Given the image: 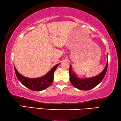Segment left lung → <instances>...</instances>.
Segmentation results:
<instances>
[{
	"instance_id": "left-lung-1",
	"label": "left lung",
	"mask_w": 121,
	"mask_h": 121,
	"mask_svg": "<svg viewBox=\"0 0 121 121\" xmlns=\"http://www.w3.org/2000/svg\"><path fill=\"white\" fill-rule=\"evenodd\" d=\"M108 60L107 61L105 68L101 73L91 78H78L74 71L71 69L70 65L69 68V79L72 85L75 87L81 90H89L97 86L103 80L104 77L106 75L108 67Z\"/></svg>"
}]
</instances>
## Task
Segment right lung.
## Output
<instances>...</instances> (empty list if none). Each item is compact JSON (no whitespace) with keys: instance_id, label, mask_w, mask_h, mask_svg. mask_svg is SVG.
I'll return each mask as SVG.
<instances>
[{"instance_id":"add662e5","label":"right lung","mask_w":121,"mask_h":121,"mask_svg":"<svg viewBox=\"0 0 121 121\" xmlns=\"http://www.w3.org/2000/svg\"><path fill=\"white\" fill-rule=\"evenodd\" d=\"M60 63L57 64L51 69L48 72L43 76L31 78L26 77L18 72L15 67L14 66V70L17 79L22 84L29 89L35 91H40L46 89L50 86L53 82L54 78V73Z\"/></svg>"}]
</instances>
